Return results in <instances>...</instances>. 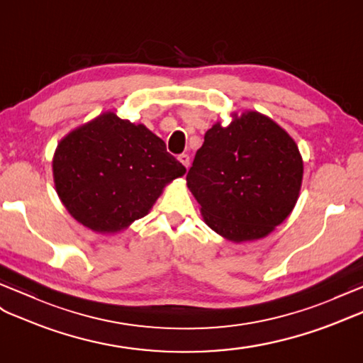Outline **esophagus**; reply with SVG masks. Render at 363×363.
<instances>
[{
  "label": "esophagus",
  "instance_id": "obj_1",
  "mask_svg": "<svg viewBox=\"0 0 363 363\" xmlns=\"http://www.w3.org/2000/svg\"><path fill=\"white\" fill-rule=\"evenodd\" d=\"M179 160H180V163L188 169V166H189V155H188V154H180V155H179Z\"/></svg>",
  "mask_w": 363,
  "mask_h": 363
}]
</instances>
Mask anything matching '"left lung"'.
<instances>
[{
    "instance_id": "obj_1",
    "label": "left lung",
    "mask_w": 363,
    "mask_h": 363,
    "mask_svg": "<svg viewBox=\"0 0 363 363\" xmlns=\"http://www.w3.org/2000/svg\"><path fill=\"white\" fill-rule=\"evenodd\" d=\"M303 162L296 141L255 111L216 123L186 175L206 225L240 243L268 235L294 209Z\"/></svg>"
}]
</instances>
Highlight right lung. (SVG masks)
<instances>
[{
    "label": "right lung",
    "instance_id": "add662e5",
    "mask_svg": "<svg viewBox=\"0 0 363 363\" xmlns=\"http://www.w3.org/2000/svg\"><path fill=\"white\" fill-rule=\"evenodd\" d=\"M60 200L77 222L113 234L145 217L186 172L145 125L104 112L60 141L52 162Z\"/></svg>",
    "mask_w": 363,
    "mask_h": 363
}]
</instances>
